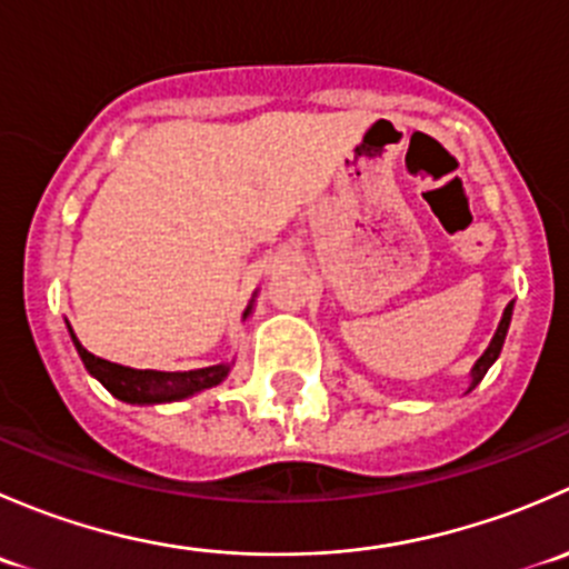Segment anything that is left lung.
Masks as SVG:
<instances>
[{"mask_svg": "<svg viewBox=\"0 0 569 569\" xmlns=\"http://www.w3.org/2000/svg\"><path fill=\"white\" fill-rule=\"evenodd\" d=\"M509 321H512V302H509L507 311H503L501 325H498V330H496V336H492V341H490V347H487V352L481 355L479 360H476V366H473V382H470V391H473V388L479 386L481 377L487 375V369H490V366L496 363L498 355H501L503 338H507V330H509Z\"/></svg>", "mask_w": 569, "mask_h": 569, "instance_id": "obj_1", "label": "left lung"}]
</instances>
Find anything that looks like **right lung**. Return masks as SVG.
Segmentation results:
<instances>
[{"label":"right lung","mask_w":569,"mask_h":569,"mask_svg":"<svg viewBox=\"0 0 569 569\" xmlns=\"http://www.w3.org/2000/svg\"><path fill=\"white\" fill-rule=\"evenodd\" d=\"M250 313V308H248ZM244 313V317H248ZM79 355H82L84 366L93 377H99L104 382L109 393H114L118 399L131 401V405H159V401H176L187 399V396L206 391V388L220 386L228 377L231 366H209V369L198 371H153V369H129V366L112 363V360L99 358V355L88 352V349L79 343V338L73 336Z\"/></svg>","instance_id":"obj_1"}]
</instances>
